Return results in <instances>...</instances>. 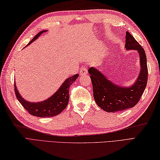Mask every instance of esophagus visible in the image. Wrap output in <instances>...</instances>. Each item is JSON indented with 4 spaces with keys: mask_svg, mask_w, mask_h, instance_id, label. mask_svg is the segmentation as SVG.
I'll return each mask as SVG.
<instances>
[{
    "mask_svg": "<svg viewBox=\"0 0 160 160\" xmlns=\"http://www.w3.org/2000/svg\"><path fill=\"white\" fill-rule=\"evenodd\" d=\"M87 74H88V68L86 67H83L82 68H81L80 75L81 76H84L85 75H87Z\"/></svg>",
    "mask_w": 160,
    "mask_h": 160,
    "instance_id": "34e87169",
    "label": "esophagus"
}]
</instances>
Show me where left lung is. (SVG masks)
Listing matches in <instances>:
<instances>
[{
	"mask_svg": "<svg viewBox=\"0 0 160 160\" xmlns=\"http://www.w3.org/2000/svg\"><path fill=\"white\" fill-rule=\"evenodd\" d=\"M125 48L127 50H137L140 57L141 71L135 83L130 87L116 85L108 79L103 73L94 67H90L93 98L102 110L115 112L134 107L141 99L147 86L148 69L145 52L129 32H126Z\"/></svg>",
	"mask_w": 160,
	"mask_h": 160,
	"instance_id": "left-lung-1",
	"label": "left lung"
}]
</instances>
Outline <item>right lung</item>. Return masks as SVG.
<instances>
[{
    "label": "right lung",
    "instance_id": "add662e5",
    "mask_svg": "<svg viewBox=\"0 0 160 160\" xmlns=\"http://www.w3.org/2000/svg\"><path fill=\"white\" fill-rule=\"evenodd\" d=\"M47 30H42L38 32L32 40L30 41L28 45L39 37L40 35L46 32ZM79 77V75H73L68 77L66 79L64 83L62 84L60 88L50 96L49 98L42 102H28L21 96L19 93L16 84L14 83V89L15 96H16L18 101L22 105L25 109L28 111L30 115L38 118H51L60 114V112L65 109L67 107L69 100V88L74 81Z\"/></svg>",
    "mask_w": 160,
    "mask_h": 160
}]
</instances>
